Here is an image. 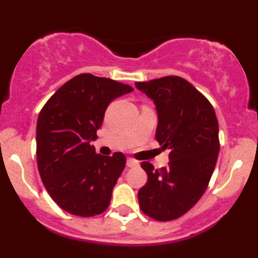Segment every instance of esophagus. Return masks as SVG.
Segmentation results:
<instances>
[{"label":"esophagus","instance_id":"obj_1","mask_svg":"<svg viewBox=\"0 0 258 258\" xmlns=\"http://www.w3.org/2000/svg\"><path fill=\"white\" fill-rule=\"evenodd\" d=\"M126 165H127V167H137L138 165H139V162L136 161V160H133V159L130 158V159H127Z\"/></svg>","mask_w":258,"mask_h":258}]
</instances>
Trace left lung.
<instances>
[{"label": "left lung", "instance_id": "obj_1", "mask_svg": "<svg viewBox=\"0 0 258 258\" xmlns=\"http://www.w3.org/2000/svg\"><path fill=\"white\" fill-rule=\"evenodd\" d=\"M158 112L155 138L167 149L168 165L154 170L142 162L148 174L138 191L139 207L156 221H172L188 212L205 193L220 152L218 121L211 103L179 76L136 82Z\"/></svg>", "mask_w": 258, "mask_h": 258}]
</instances>
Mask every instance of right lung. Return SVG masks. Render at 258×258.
I'll list each match as a JSON object with an SVG mask.
<instances>
[{
  "label": "right lung",
  "instance_id": "obj_1",
  "mask_svg": "<svg viewBox=\"0 0 258 258\" xmlns=\"http://www.w3.org/2000/svg\"><path fill=\"white\" fill-rule=\"evenodd\" d=\"M131 86L81 74L61 86L40 111L36 126L37 166L44 188L64 211L81 217L104 212L126 156L96 153L92 141L106 108Z\"/></svg>",
  "mask_w": 258,
  "mask_h": 258
}]
</instances>
